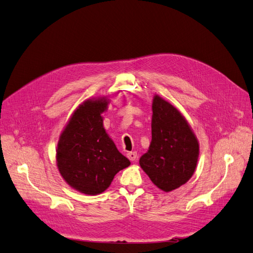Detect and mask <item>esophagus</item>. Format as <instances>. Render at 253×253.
<instances>
[{
  "mask_svg": "<svg viewBox=\"0 0 253 253\" xmlns=\"http://www.w3.org/2000/svg\"><path fill=\"white\" fill-rule=\"evenodd\" d=\"M127 158L131 160V162H134V160H136V158H137V153L136 152H128Z\"/></svg>",
  "mask_w": 253,
  "mask_h": 253,
  "instance_id": "esophagus-1",
  "label": "esophagus"
}]
</instances>
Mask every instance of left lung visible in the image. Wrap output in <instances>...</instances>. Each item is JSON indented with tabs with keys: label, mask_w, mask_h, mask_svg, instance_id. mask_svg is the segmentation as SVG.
I'll return each instance as SVG.
<instances>
[{
	"label": "left lung",
	"mask_w": 253,
	"mask_h": 253,
	"mask_svg": "<svg viewBox=\"0 0 253 253\" xmlns=\"http://www.w3.org/2000/svg\"><path fill=\"white\" fill-rule=\"evenodd\" d=\"M152 111V141L139 165L155 186L170 192L192 177L200 144L186 118L171 103L155 95Z\"/></svg>",
	"instance_id": "left-lung-1"
}]
</instances>
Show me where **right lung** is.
I'll return each instance as SVG.
<instances>
[{
	"mask_svg": "<svg viewBox=\"0 0 253 253\" xmlns=\"http://www.w3.org/2000/svg\"><path fill=\"white\" fill-rule=\"evenodd\" d=\"M108 98L88 99L73 113L57 148V167L72 188L87 195L102 193L114 176L131 163L103 127Z\"/></svg>",
	"mask_w": 253,
	"mask_h": 253,
	"instance_id": "obj_1",
	"label": "right lung"
}]
</instances>
